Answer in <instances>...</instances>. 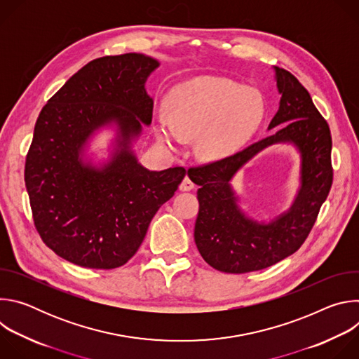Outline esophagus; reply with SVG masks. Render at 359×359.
Wrapping results in <instances>:
<instances>
[{
    "mask_svg": "<svg viewBox=\"0 0 359 359\" xmlns=\"http://www.w3.org/2000/svg\"><path fill=\"white\" fill-rule=\"evenodd\" d=\"M193 189H194L193 180H191L189 176H186V177L182 180V183H180V190H183V191H190V190H193Z\"/></svg>",
    "mask_w": 359,
    "mask_h": 359,
    "instance_id": "esophagus-1",
    "label": "esophagus"
}]
</instances>
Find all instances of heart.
Returning a JSON list of instances; mask_svg holds the SVG:
<instances>
[{
  "label": "heart",
  "instance_id": "b5f03b06",
  "mask_svg": "<svg viewBox=\"0 0 359 359\" xmlns=\"http://www.w3.org/2000/svg\"><path fill=\"white\" fill-rule=\"evenodd\" d=\"M263 99L252 88L223 78L203 76L179 85L169 99V115L158 116V137L169 147L194 139L198 158L223 161L259 128Z\"/></svg>",
  "mask_w": 359,
  "mask_h": 359
}]
</instances>
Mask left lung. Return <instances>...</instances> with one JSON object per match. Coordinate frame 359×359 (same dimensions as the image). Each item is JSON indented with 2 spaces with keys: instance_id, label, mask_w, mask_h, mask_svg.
Masks as SVG:
<instances>
[{
  "instance_id": "obj_1",
  "label": "left lung",
  "mask_w": 359,
  "mask_h": 359,
  "mask_svg": "<svg viewBox=\"0 0 359 359\" xmlns=\"http://www.w3.org/2000/svg\"><path fill=\"white\" fill-rule=\"evenodd\" d=\"M274 71L281 99L269 129H277L233 156L187 172L200 186L196 245L204 262L223 273L259 271L295 252L309 237L332 184V139L327 121L292 74L277 67ZM277 142H291L297 147L302 184L287 212L270 224H260L238 208L229 182L257 152Z\"/></svg>"
}]
</instances>
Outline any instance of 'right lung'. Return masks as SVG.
<instances>
[{
	"mask_svg": "<svg viewBox=\"0 0 359 359\" xmlns=\"http://www.w3.org/2000/svg\"><path fill=\"white\" fill-rule=\"evenodd\" d=\"M159 67L143 54L97 58L81 68L42 108L25 161V186L42 241L64 260L86 269L126 264L159 208L186 170L153 172L132 150L142 123L151 122L144 83ZM117 126L113 158L93 167L83 159L90 137Z\"/></svg>",
	"mask_w": 359,
	"mask_h": 359,
	"instance_id": "obj_1",
	"label": "right lung"
}]
</instances>
